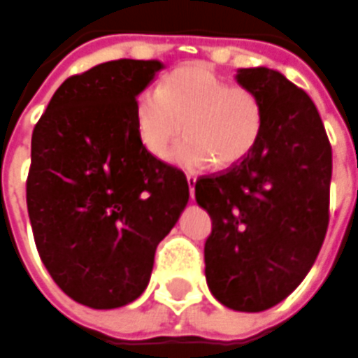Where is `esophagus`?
Listing matches in <instances>:
<instances>
[{
    "mask_svg": "<svg viewBox=\"0 0 358 358\" xmlns=\"http://www.w3.org/2000/svg\"><path fill=\"white\" fill-rule=\"evenodd\" d=\"M186 182H188V190H190V198L194 200V186H196V178L194 176H188L186 178Z\"/></svg>",
    "mask_w": 358,
    "mask_h": 358,
    "instance_id": "esophagus-1",
    "label": "esophagus"
}]
</instances>
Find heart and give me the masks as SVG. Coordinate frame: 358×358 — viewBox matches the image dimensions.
<instances>
[{"label":"heart","mask_w":358,"mask_h":358,"mask_svg":"<svg viewBox=\"0 0 358 358\" xmlns=\"http://www.w3.org/2000/svg\"><path fill=\"white\" fill-rule=\"evenodd\" d=\"M134 124L142 146L166 158L180 134L188 136L170 155L172 162L200 170L217 162L234 166L257 144L264 129L259 96L243 87H229L202 65L176 69L160 89H146L134 105Z\"/></svg>","instance_id":"b5f03b06"}]
</instances>
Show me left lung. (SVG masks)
<instances>
[{
  "instance_id": "8db88e82",
  "label": "left lung",
  "mask_w": 358,
  "mask_h": 358,
  "mask_svg": "<svg viewBox=\"0 0 358 358\" xmlns=\"http://www.w3.org/2000/svg\"><path fill=\"white\" fill-rule=\"evenodd\" d=\"M236 80L262 101V136L241 162L198 180L196 202L212 217L203 245L212 295L257 313L313 267L329 224L333 155L313 101L279 71L240 69Z\"/></svg>"
}]
</instances>
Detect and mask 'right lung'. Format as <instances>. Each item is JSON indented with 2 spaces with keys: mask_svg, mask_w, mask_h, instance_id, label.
I'll list each match as a JSON object with an SVG mask.
<instances>
[{
  "mask_svg": "<svg viewBox=\"0 0 358 358\" xmlns=\"http://www.w3.org/2000/svg\"><path fill=\"white\" fill-rule=\"evenodd\" d=\"M164 69L118 59L69 77L31 136L27 212L41 262L71 299L117 309L146 289L156 245L190 192L142 146L136 96Z\"/></svg>",
  "mask_w": 358,
  "mask_h": 358,
  "instance_id": "1",
  "label": "right lung"
}]
</instances>
